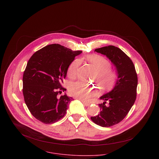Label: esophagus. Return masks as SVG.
Masks as SVG:
<instances>
[{
	"mask_svg": "<svg viewBox=\"0 0 159 159\" xmlns=\"http://www.w3.org/2000/svg\"><path fill=\"white\" fill-rule=\"evenodd\" d=\"M81 102H83V103L85 106H86V107H88V106H89V105H90V103H89L85 102H83V101H82V100H81Z\"/></svg>",
	"mask_w": 159,
	"mask_h": 159,
	"instance_id": "obj_1",
	"label": "esophagus"
}]
</instances>
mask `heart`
<instances>
[{
    "label": "heart",
    "instance_id": "b5f03b06",
    "mask_svg": "<svg viewBox=\"0 0 159 159\" xmlns=\"http://www.w3.org/2000/svg\"><path fill=\"white\" fill-rule=\"evenodd\" d=\"M84 59L95 70L92 80L99 86L100 89L103 91L112 89L117 81V74L111 68L110 61L98 54L88 55ZM81 64L80 59H76L70 63L67 69V76L70 79L75 80L77 78ZM69 93L83 102H88L97 95V91L92 86L82 82H76L70 86Z\"/></svg>",
    "mask_w": 159,
    "mask_h": 159
}]
</instances>
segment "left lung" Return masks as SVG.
I'll return each instance as SVG.
<instances>
[{"label":"left lung","instance_id":"left-lung-1","mask_svg":"<svg viewBox=\"0 0 159 159\" xmlns=\"http://www.w3.org/2000/svg\"><path fill=\"white\" fill-rule=\"evenodd\" d=\"M106 55L116 67L118 79L113 89L100 97V112L91 117L96 124L108 127L121 122L130 110L136 98L138 76L131 59L120 49L109 45L95 49Z\"/></svg>","mask_w":159,"mask_h":159}]
</instances>
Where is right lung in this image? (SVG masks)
Listing matches in <instances>:
<instances>
[{
  "label": "right lung",
  "mask_w": 159,
  "mask_h": 159,
  "mask_svg": "<svg viewBox=\"0 0 159 159\" xmlns=\"http://www.w3.org/2000/svg\"><path fill=\"white\" fill-rule=\"evenodd\" d=\"M81 52L52 44L38 50L29 59L23 74V95L30 113L39 121L53 124L67 113L73 98L59 95L66 91L62 84L69 65Z\"/></svg>",
  "instance_id": "1"
}]
</instances>
